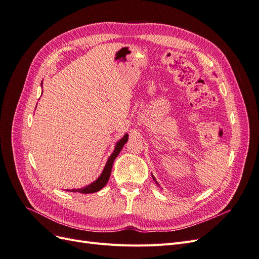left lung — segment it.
<instances>
[{
	"instance_id": "obj_1",
	"label": "left lung",
	"mask_w": 259,
	"mask_h": 259,
	"mask_svg": "<svg viewBox=\"0 0 259 259\" xmlns=\"http://www.w3.org/2000/svg\"><path fill=\"white\" fill-rule=\"evenodd\" d=\"M151 176H152V178H153V180H154V182H155V184H156V185H158V186H160V185H159V184H158V182H156V180H155V178H154V176H153V175H151Z\"/></svg>"
}]
</instances>
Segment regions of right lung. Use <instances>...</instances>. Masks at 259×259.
I'll list each match as a JSON object with an SVG mask.
<instances>
[{
  "instance_id": "obj_1",
  "label": "right lung",
  "mask_w": 259,
  "mask_h": 259,
  "mask_svg": "<svg viewBox=\"0 0 259 259\" xmlns=\"http://www.w3.org/2000/svg\"><path fill=\"white\" fill-rule=\"evenodd\" d=\"M42 85V83H41ZM128 140V134H125L119 142H116L115 147H114V150L111 153V155L109 156V159L106 163V165L101 171L100 176L95 180V182H93L92 184L85 186L83 188H80V189H67L66 191H70V192H80V193H94V192H97L100 189H103V188L107 185L109 178H110V174H111V169H112V165H113V162L115 160V158L117 155H119L120 151L122 150V148L124 146V144L126 143Z\"/></svg>"
}]
</instances>
